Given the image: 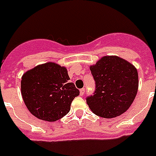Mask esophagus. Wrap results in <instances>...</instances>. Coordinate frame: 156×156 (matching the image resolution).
<instances>
[{"instance_id":"obj_1","label":"esophagus","mask_w":156,"mask_h":156,"mask_svg":"<svg viewBox=\"0 0 156 156\" xmlns=\"http://www.w3.org/2000/svg\"><path fill=\"white\" fill-rule=\"evenodd\" d=\"M84 93H85V89H84V88L80 89V94L81 96H83L84 94Z\"/></svg>"}]
</instances>
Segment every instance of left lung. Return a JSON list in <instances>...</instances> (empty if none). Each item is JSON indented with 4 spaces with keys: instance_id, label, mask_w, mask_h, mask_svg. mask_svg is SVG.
Wrapping results in <instances>:
<instances>
[{
    "instance_id": "1",
    "label": "left lung",
    "mask_w": 156,
    "mask_h": 156,
    "mask_svg": "<svg viewBox=\"0 0 156 156\" xmlns=\"http://www.w3.org/2000/svg\"><path fill=\"white\" fill-rule=\"evenodd\" d=\"M90 69L96 83L94 95L87 98L90 109L104 118L124 114L138 92V74L135 66L117 55H105Z\"/></svg>"
}]
</instances>
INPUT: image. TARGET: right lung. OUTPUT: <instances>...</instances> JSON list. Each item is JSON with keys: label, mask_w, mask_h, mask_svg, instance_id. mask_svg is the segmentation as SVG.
<instances>
[{"label": "right lung", "mask_w": 156, "mask_h": 156, "mask_svg": "<svg viewBox=\"0 0 156 156\" xmlns=\"http://www.w3.org/2000/svg\"><path fill=\"white\" fill-rule=\"evenodd\" d=\"M69 80L66 68L52 62L37 66L23 74L21 96L31 114L49 122L66 115L72 101L80 94Z\"/></svg>", "instance_id": "right-lung-1"}]
</instances>
